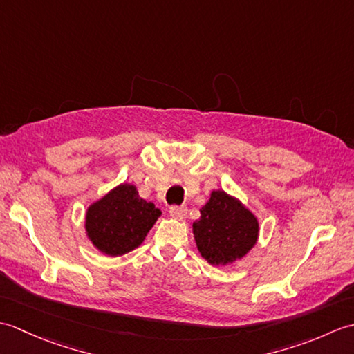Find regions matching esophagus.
<instances>
[{
	"label": "esophagus",
	"mask_w": 354,
	"mask_h": 354,
	"mask_svg": "<svg viewBox=\"0 0 354 354\" xmlns=\"http://www.w3.org/2000/svg\"><path fill=\"white\" fill-rule=\"evenodd\" d=\"M170 216L176 221H185L187 208L185 207H170Z\"/></svg>",
	"instance_id": "obj_1"
}]
</instances>
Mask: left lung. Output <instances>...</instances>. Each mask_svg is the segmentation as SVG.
I'll return each instance as SVG.
<instances>
[{"label": "left lung", "instance_id": "1", "mask_svg": "<svg viewBox=\"0 0 354 354\" xmlns=\"http://www.w3.org/2000/svg\"><path fill=\"white\" fill-rule=\"evenodd\" d=\"M259 219L239 198L223 190L209 193L201 217L193 222L198 251L209 265L227 266L242 260L259 240Z\"/></svg>", "mask_w": 354, "mask_h": 354}]
</instances>
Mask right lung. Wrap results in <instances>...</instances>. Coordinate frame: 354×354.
I'll return each mask as SVG.
<instances>
[{"label":"right lung","instance_id":"obj_1","mask_svg":"<svg viewBox=\"0 0 354 354\" xmlns=\"http://www.w3.org/2000/svg\"><path fill=\"white\" fill-rule=\"evenodd\" d=\"M161 209L138 196L133 184H118L93 202L85 214V234L95 250L118 257L138 248Z\"/></svg>","mask_w":354,"mask_h":354}]
</instances>
